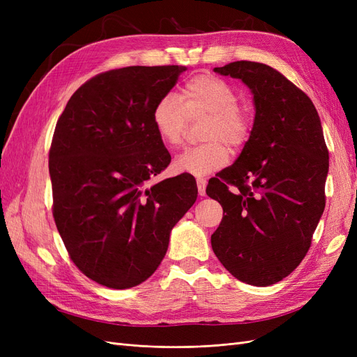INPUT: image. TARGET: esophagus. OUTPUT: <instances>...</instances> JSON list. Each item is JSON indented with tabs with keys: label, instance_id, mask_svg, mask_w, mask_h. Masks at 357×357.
I'll list each match as a JSON object with an SVG mask.
<instances>
[{
	"label": "esophagus",
	"instance_id": "esophagus-1",
	"mask_svg": "<svg viewBox=\"0 0 357 357\" xmlns=\"http://www.w3.org/2000/svg\"><path fill=\"white\" fill-rule=\"evenodd\" d=\"M197 186H198L199 195H201V197H204V195H205V186H207V180L202 178V177L197 178Z\"/></svg>",
	"mask_w": 357,
	"mask_h": 357
}]
</instances>
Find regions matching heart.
Here are the masks:
<instances>
[{
  "instance_id": "obj_1",
  "label": "heart",
  "mask_w": 357,
  "mask_h": 357,
  "mask_svg": "<svg viewBox=\"0 0 357 357\" xmlns=\"http://www.w3.org/2000/svg\"><path fill=\"white\" fill-rule=\"evenodd\" d=\"M207 116L202 138L207 142L186 149L174 160V168L193 176H207L223 168L229 160V149H241L252 135L253 119L238 93L223 79L198 74L181 88L180 96L164 95L152 110V123L162 142L177 149L185 142L189 119Z\"/></svg>"
}]
</instances>
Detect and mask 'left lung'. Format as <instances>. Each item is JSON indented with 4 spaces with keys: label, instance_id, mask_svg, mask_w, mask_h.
Returning a JSON list of instances; mask_svg holds the SVG:
<instances>
[{
    "label": "left lung",
    "instance_id": "8db88e82",
    "mask_svg": "<svg viewBox=\"0 0 357 357\" xmlns=\"http://www.w3.org/2000/svg\"><path fill=\"white\" fill-rule=\"evenodd\" d=\"M214 71L250 88L256 114L238 159L207 186L223 207L211 247L235 278L269 286L308 252L325 210L329 152L314 104L282 73L252 61Z\"/></svg>",
    "mask_w": 357,
    "mask_h": 357
}]
</instances>
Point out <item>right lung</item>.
Wrapping results in <instances>:
<instances>
[{"instance_id":"right-lung-1","label":"right lung","mask_w":357,"mask_h":357,"mask_svg":"<svg viewBox=\"0 0 357 357\" xmlns=\"http://www.w3.org/2000/svg\"><path fill=\"white\" fill-rule=\"evenodd\" d=\"M185 70L96 74L58 119L49 152L53 219L74 265L105 287L129 289L152 275L171 229L197 201L190 176L147 183L171 162L152 110Z\"/></svg>"}]
</instances>
